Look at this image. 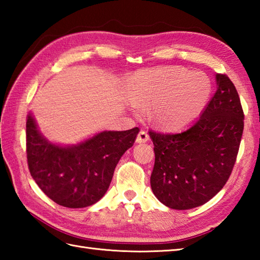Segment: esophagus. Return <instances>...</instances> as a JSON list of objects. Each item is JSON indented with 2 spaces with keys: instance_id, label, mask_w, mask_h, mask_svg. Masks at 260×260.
<instances>
[{
  "instance_id": "obj_1",
  "label": "esophagus",
  "mask_w": 260,
  "mask_h": 260,
  "mask_svg": "<svg viewBox=\"0 0 260 260\" xmlns=\"http://www.w3.org/2000/svg\"><path fill=\"white\" fill-rule=\"evenodd\" d=\"M148 139H150V136H148L147 132L141 131L139 135H137V137H136V142L137 143H145V142L148 141Z\"/></svg>"
}]
</instances>
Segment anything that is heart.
<instances>
[{
    "instance_id": "obj_1",
    "label": "heart",
    "mask_w": 260,
    "mask_h": 260,
    "mask_svg": "<svg viewBox=\"0 0 260 260\" xmlns=\"http://www.w3.org/2000/svg\"><path fill=\"white\" fill-rule=\"evenodd\" d=\"M211 84L206 74L165 67L137 74L129 86L134 114L151 108V117L165 129H178L201 113Z\"/></svg>"
}]
</instances>
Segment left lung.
<instances>
[{"mask_svg":"<svg viewBox=\"0 0 260 260\" xmlns=\"http://www.w3.org/2000/svg\"><path fill=\"white\" fill-rule=\"evenodd\" d=\"M215 81L217 91L189 128L171 134L150 132L155 153L151 187L171 209L202 206L233 172L245 116L233 81L221 74Z\"/></svg>","mask_w":260,"mask_h":260,"instance_id":"obj_1","label":"left lung"}]
</instances>
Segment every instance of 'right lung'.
Segmentation results:
<instances>
[{
  "mask_svg": "<svg viewBox=\"0 0 260 260\" xmlns=\"http://www.w3.org/2000/svg\"><path fill=\"white\" fill-rule=\"evenodd\" d=\"M139 127L103 131L76 145L47 140L29 113L26 157L33 180L45 194L66 208H86L104 197L123 154L133 146Z\"/></svg>",
  "mask_w": 260,
  "mask_h": 260,
  "instance_id": "1",
  "label": "right lung"
}]
</instances>
